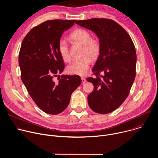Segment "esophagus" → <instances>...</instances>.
<instances>
[{"mask_svg": "<svg viewBox=\"0 0 158 158\" xmlns=\"http://www.w3.org/2000/svg\"><path fill=\"white\" fill-rule=\"evenodd\" d=\"M81 81H82V83H85V81H86V79H85L84 77H81Z\"/></svg>", "mask_w": 158, "mask_h": 158, "instance_id": "esophagus-1", "label": "esophagus"}]
</instances>
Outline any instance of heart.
<instances>
[{
	"label": "heart",
	"instance_id": "b5f03b06",
	"mask_svg": "<svg viewBox=\"0 0 158 158\" xmlns=\"http://www.w3.org/2000/svg\"><path fill=\"white\" fill-rule=\"evenodd\" d=\"M70 39L83 46L82 56L83 57L74 60L67 66V71L71 74L84 76L88 71L91 64V59L96 60L100 55L101 45L99 40L92 38L89 31L84 29H77L70 35ZM57 50L61 58L65 62L70 60L69 45L64 39L59 40Z\"/></svg>",
	"mask_w": 158,
	"mask_h": 158
}]
</instances>
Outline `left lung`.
Listing matches in <instances>:
<instances>
[{"label": "left lung", "instance_id": "left-lung-1", "mask_svg": "<svg viewBox=\"0 0 158 158\" xmlns=\"http://www.w3.org/2000/svg\"><path fill=\"white\" fill-rule=\"evenodd\" d=\"M76 24L93 31L101 45L100 55L92 69L95 76L87 78L94 86L87 97L89 106L97 113H110L129 96L136 77L134 43L125 29L111 19L94 18L77 20Z\"/></svg>", "mask_w": 158, "mask_h": 158}]
</instances>
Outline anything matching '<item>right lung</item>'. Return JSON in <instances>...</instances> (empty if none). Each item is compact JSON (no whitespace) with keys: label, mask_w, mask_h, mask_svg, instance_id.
Here are the masks:
<instances>
[{"label":"right lung","mask_w":158,"mask_h":158,"mask_svg":"<svg viewBox=\"0 0 158 158\" xmlns=\"http://www.w3.org/2000/svg\"><path fill=\"white\" fill-rule=\"evenodd\" d=\"M76 20L45 21L32 28L22 40L19 54L21 79L36 105L44 112L58 114L68 106L81 84L77 75L55 78L64 69L57 50L62 33Z\"/></svg>","instance_id":"obj_1"}]
</instances>
